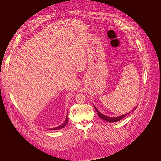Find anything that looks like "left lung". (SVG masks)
I'll return each mask as SVG.
<instances>
[{"instance_id":"obj_1","label":"left lung","mask_w":161,"mask_h":161,"mask_svg":"<svg viewBox=\"0 0 161 161\" xmlns=\"http://www.w3.org/2000/svg\"><path fill=\"white\" fill-rule=\"evenodd\" d=\"M94 107H95V110L97 111V114H98L99 117L101 118V119H103V120L109 122V123H114V122L119 121H120L121 119H123V118L125 117L126 115H129V113H128V114H125V115H122L118 116V117H109V116H106V115H104V114H101V113L98 110L97 108L95 106H94ZM136 106L135 107V108L132 109V111H134V109H136ZM129 113H131V112H129Z\"/></svg>"}]
</instances>
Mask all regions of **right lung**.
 Wrapping results in <instances>:
<instances>
[{"label":"right lung","mask_w":161,"mask_h":161,"mask_svg":"<svg viewBox=\"0 0 161 161\" xmlns=\"http://www.w3.org/2000/svg\"><path fill=\"white\" fill-rule=\"evenodd\" d=\"M68 121H69V119H68V116H66V119L64 121V122L60 126H57V127H55V128H52V129H49L50 130H58V129H61L63 128H64V126H66V125L68 123Z\"/></svg>","instance_id":"1"}]
</instances>
